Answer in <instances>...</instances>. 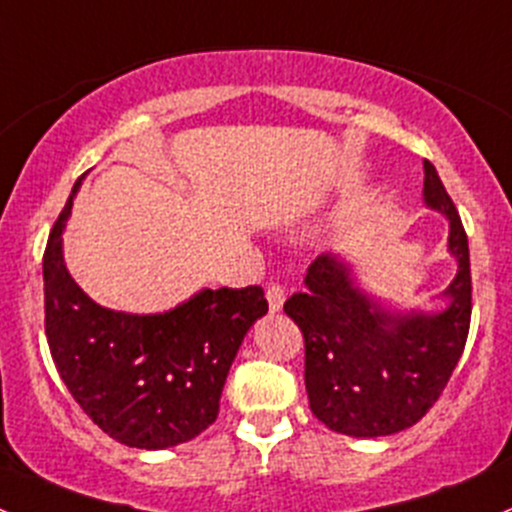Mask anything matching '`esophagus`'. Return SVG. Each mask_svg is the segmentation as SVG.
Masks as SVG:
<instances>
[{
  "mask_svg": "<svg viewBox=\"0 0 512 512\" xmlns=\"http://www.w3.org/2000/svg\"><path fill=\"white\" fill-rule=\"evenodd\" d=\"M266 298L271 313H278V310L283 308V303H286V288H283L281 283H271V286L266 288Z\"/></svg>",
  "mask_w": 512,
  "mask_h": 512,
  "instance_id": "obj_1",
  "label": "esophagus"
}]
</instances>
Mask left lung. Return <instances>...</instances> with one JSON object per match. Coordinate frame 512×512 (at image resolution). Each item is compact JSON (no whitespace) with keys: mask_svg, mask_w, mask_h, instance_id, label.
Wrapping results in <instances>:
<instances>
[{"mask_svg":"<svg viewBox=\"0 0 512 512\" xmlns=\"http://www.w3.org/2000/svg\"><path fill=\"white\" fill-rule=\"evenodd\" d=\"M426 207L449 217V251L458 273L446 288L449 308L434 315L389 313L352 286L335 256L308 266L305 291L283 310L305 340V389L328 429L374 439L409 429L444 392L471 328L468 236L439 172L424 160Z\"/></svg>","mask_w":512,"mask_h":512,"instance_id":"left-lung-1","label":"left lung"}]
</instances>
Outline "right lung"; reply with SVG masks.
<instances>
[{"instance_id":"add662e5","label":"right lung","mask_w":512,"mask_h":512,"mask_svg":"<svg viewBox=\"0 0 512 512\" xmlns=\"http://www.w3.org/2000/svg\"><path fill=\"white\" fill-rule=\"evenodd\" d=\"M44 251V315L51 357L71 397L115 441L170 449L217 421L221 389L246 330L268 313L261 286L207 288L170 313L100 308L66 271L61 231Z\"/></svg>"}]
</instances>
